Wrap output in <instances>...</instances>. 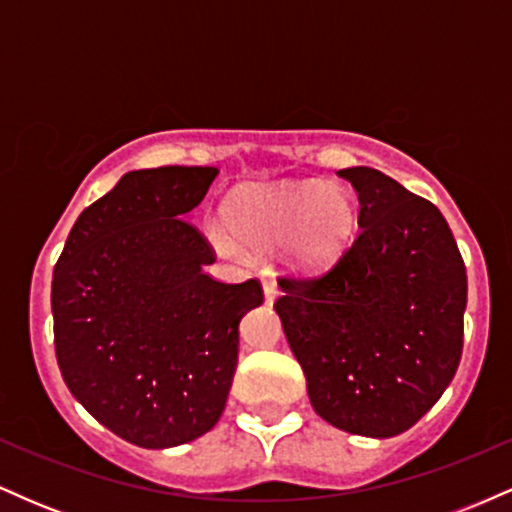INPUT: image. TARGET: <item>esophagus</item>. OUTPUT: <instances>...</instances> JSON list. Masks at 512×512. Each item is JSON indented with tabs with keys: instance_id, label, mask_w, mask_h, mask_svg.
I'll list each match as a JSON object with an SVG mask.
<instances>
[{
	"instance_id": "esophagus-1",
	"label": "esophagus",
	"mask_w": 512,
	"mask_h": 512,
	"mask_svg": "<svg viewBox=\"0 0 512 512\" xmlns=\"http://www.w3.org/2000/svg\"><path fill=\"white\" fill-rule=\"evenodd\" d=\"M262 291H264V303L269 305H272L276 301V296H279V286H276L274 281H264Z\"/></svg>"
}]
</instances>
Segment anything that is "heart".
Here are the masks:
<instances>
[{
    "label": "heart",
    "instance_id": "1",
    "mask_svg": "<svg viewBox=\"0 0 512 512\" xmlns=\"http://www.w3.org/2000/svg\"><path fill=\"white\" fill-rule=\"evenodd\" d=\"M358 221L356 195L346 185L281 182L248 185L226 202V223L204 226L209 243L223 257L243 249L274 252L284 248V262L296 272H315L342 257Z\"/></svg>",
    "mask_w": 512,
    "mask_h": 512
}]
</instances>
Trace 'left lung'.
Segmentation results:
<instances>
[{
    "mask_svg": "<svg viewBox=\"0 0 512 512\" xmlns=\"http://www.w3.org/2000/svg\"><path fill=\"white\" fill-rule=\"evenodd\" d=\"M358 238L317 279H281L274 303L315 414L354 436L392 438L448 390L462 356L467 272L443 214L368 166Z\"/></svg>",
    "mask_w": 512,
    "mask_h": 512,
    "instance_id": "1",
    "label": "left lung"
}]
</instances>
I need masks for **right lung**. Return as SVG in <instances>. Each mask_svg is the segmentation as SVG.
<instances>
[{
  "label": "right lung",
  "instance_id": "1",
  "mask_svg": "<svg viewBox=\"0 0 512 512\" xmlns=\"http://www.w3.org/2000/svg\"><path fill=\"white\" fill-rule=\"evenodd\" d=\"M219 168L122 175L81 211L52 274L55 351L76 402L139 448L190 443L216 426L238 366V325L262 305L255 279L204 272L192 226Z\"/></svg>",
  "mask_w": 512,
  "mask_h": 512
}]
</instances>
